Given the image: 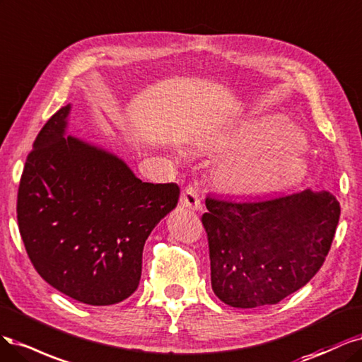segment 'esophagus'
Segmentation results:
<instances>
[{
    "mask_svg": "<svg viewBox=\"0 0 362 362\" xmlns=\"http://www.w3.org/2000/svg\"><path fill=\"white\" fill-rule=\"evenodd\" d=\"M180 204L183 207L191 209V211H198V209H202L200 194H198L197 188H194V186H186L180 197Z\"/></svg>",
    "mask_w": 362,
    "mask_h": 362,
    "instance_id": "1",
    "label": "esophagus"
}]
</instances>
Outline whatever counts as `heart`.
Returning a JSON list of instances; mask_svg holds the SVG:
<instances>
[{
  "label": "heart",
  "instance_id": "b5f03b06",
  "mask_svg": "<svg viewBox=\"0 0 362 362\" xmlns=\"http://www.w3.org/2000/svg\"><path fill=\"white\" fill-rule=\"evenodd\" d=\"M204 150L238 151L218 168V182L231 191H267L295 180L304 170V151L293 126L283 117H266L215 132Z\"/></svg>",
  "mask_w": 362,
  "mask_h": 362
}]
</instances>
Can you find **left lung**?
<instances>
[{
    "label": "left lung",
    "instance_id": "left-lung-1",
    "mask_svg": "<svg viewBox=\"0 0 362 362\" xmlns=\"http://www.w3.org/2000/svg\"><path fill=\"white\" fill-rule=\"evenodd\" d=\"M215 295L235 308L278 304L317 274L331 250L340 203L328 192L269 200L228 202L206 197Z\"/></svg>",
    "mask_w": 362,
    "mask_h": 362
}]
</instances>
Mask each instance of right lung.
<instances>
[{"instance_id": "obj_1", "label": "right lung", "mask_w": 362, "mask_h": 362, "mask_svg": "<svg viewBox=\"0 0 362 362\" xmlns=\"http://www.w3.org/2000/svg\"><path fill=\"white\" fill-rule=\"evenodd\" d=\"M71 105L39 132L18 189V226L34 269L87 305L129 298L144 243L176 207V183H147L122 159L64 136Z\"/></svg>"}]
</instances>
